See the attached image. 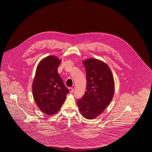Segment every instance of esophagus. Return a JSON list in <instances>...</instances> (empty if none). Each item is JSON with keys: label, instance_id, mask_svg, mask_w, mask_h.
<instances>
[{"label": "esophagus", "instance_id": "obj_1", "mask_svg": "<svg viewBox=\"0 0 152 152\" xmlns=\"http://www.w3.org/2000/svg\"><path fill=\"white\" fill-rule=\"evenodd\" d=\"M69 90L70 91L71 94H73L74 92V88L71 87H69Z\"/></svg>", "mask_w": 152, "mask_h": 152}]
</instances>
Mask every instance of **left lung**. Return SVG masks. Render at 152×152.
<instances>
[{
  "instance_id": "1",
  "label": "left lung",
  "mask_w": 152,
  "mask_h": 152,
  "mask_svg": "<svg viewBox=\"0 0 152 152\" xmlns=\"http://www.w3.org/2000/svg\"><path fill=\"white\" fill-rule=\"evenodd\" d=\"M86 73V91L77 100L82 115L94 119L103 112L113 98L115 84L109 67L103 62L89 58L83 62Z\"/></svg>"
}]
</instances>
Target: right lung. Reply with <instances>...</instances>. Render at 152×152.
Returning <instances> with one entry per match:
<instances>
[{
  "instance_id": "obj_1",
  "label": "right lung",
  "mask_w": 152,
  "mask_h": 152,
  "mask_svg": "<svg viewBox=\"0 0 152 152\" xmlns=\"http://www.w3.org/2000/svg\"><path fill=\"white\" fill-rule=\"evenodd\" d=\"M61 61L49 56L39 62L32 84V94L36 103L45 114L52 115L60 110L69 91L58 75Z\"/></svg>"
}]
</instances>
